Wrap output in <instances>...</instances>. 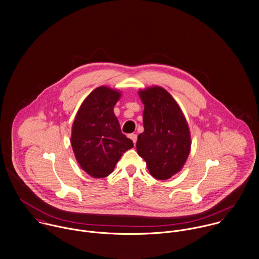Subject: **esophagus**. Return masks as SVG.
Instances as JSON below:
<instances>
[{"label":"esophagus","mask_w":259,"mask_h":259,"mask_svg":"<svg viewBox=\"0 0 259 259\" xmlns=\"http://www.w3.org/2000/svg\"><path fill=\"white\" fill-rule=\"evenodd\" d=\"M130 139L134 142V144H136V143H137V140H138V136H137L136 134H131V135H130Z\"/></svg>","instance_id":"obj_1"}]
</instances>
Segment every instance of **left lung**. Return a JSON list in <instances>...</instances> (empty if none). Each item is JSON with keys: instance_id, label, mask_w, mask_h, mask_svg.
<instances>
[{"instance_id": "1", "label": "left lung", "mask_w": 259, "mask_h": 259, "mask_svg": "<svg viewBox=\"0 0 259 259\" xmlns=\"http://www.w3.org/2000/svg\"><path fill=\"white\" fill-rule=\"evenodd\" d=\"M144 103V132L138 136L137 151L150 174L166 180L179 172L190 152L187 121L174 98L162 87L139 91Z\"/></svg>"}]
</instances>
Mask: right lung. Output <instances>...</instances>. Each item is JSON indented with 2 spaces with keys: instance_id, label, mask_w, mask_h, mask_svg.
Segmentation results:
<instances>
[{
  "instance_id": "obj_1",
  "label": "right lung",
  "mask_w": 259,
  "mask_h": 259,
  "mask_svg": "<svg viewBox=\"0 0 259 259\" xmlns=\"http://www.w3.org/2000/svg\"><path fill=\"white\" fill-rule=\"evenodd\" d=\"M120 96L109 87L96 88L83 101L73 122L71 144L76 160L94 178L112 173L122 154L134 147L113 112Z\"/></svg>"
}]
</instances>
